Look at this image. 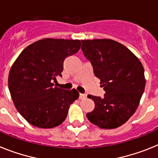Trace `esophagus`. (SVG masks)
Wrapping results in <instances>:
<instances>
[{"instance_id":"esophagus-1","label":"esophagus","mask_w":158,"mask_h":158,"mask_svg":"<svg viewBox=\"0 0 158 158\" xmlns=\"http://www.w3.org/2000/svg\"><path fill=\"white\" fill-rule=\"evenodd\" d=\"M87 98V95L84 94H79V99H85Z\"/></svg>"}]
</instances>
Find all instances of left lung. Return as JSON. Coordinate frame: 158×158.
Masks as SVG:
<instances>
[{
  "mask_svg": "<svg viewBox=\"0 0 158 158\" xmlns=\"http://www.w3.org/2000/svg\"><path fill=\"white\" fill-rule=\"evenodd\" d=\"M82 51L100 79L103 98L87 95L94 109L87 114L90 123L102 129L123 126L135 113L145 87L144 68L127 47L110 39L82 40Z\"/></svg>",
  "mask_w": 158,
  "mask_h": 158,
  "instance_id": "obj_1",
  "label": "left lung"
}]
</instances>
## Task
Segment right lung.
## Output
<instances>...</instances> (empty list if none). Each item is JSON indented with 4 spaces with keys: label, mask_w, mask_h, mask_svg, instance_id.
I'll return each mask as SVG.
<instances>
[{
    "label": "right lung",
    "mask_w": 158,
    "mask_h": 158,
    "mask_svg": "<svg viewBox=\"0 0 158 158\" xmlns=\"http://www.w3.org/2000/svg\"><path fill=\"white\" fill-rule=\"evenodd\" d=\"M79 40L45 38L22 51L9 71V92L16 110L28 123L43 129L60 126L71 104L78 99L75 89L54 87L62 76L66 57L78 52Z\"/></svg>",
    "instance_id": "obj_1"
}]
</instances>
